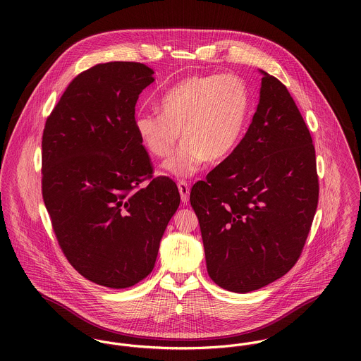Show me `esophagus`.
Wrapping results in <instances>:
<instances>
[{"instance_id": "esophagus-1", "label": "esophagus", "mask_w": 361, "mask_h": 361, "mask_svg": "<svg viewBox=\"0 0 361 361\" xmlns=\"http://www.w3.org/2000/svg\"><path fill=\"white\" fill-rule=\"evenodd\" d=\"M178 189H179V193H180V199L183 203H188L189 202V195H190V188L188 185V182L185 180H180L178 183Z\"/></svg>"}]
</instances>
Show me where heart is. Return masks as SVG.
Here are the masks:
<instances>
[{"instance_id": "1", "label": "heart", "mask_w": 361, "mask_h": 361, "mask_svg": "<svg viewBox=\"0 0 361 361\" xmlns=\"http://www.w3.org/2000/svg\"><path fill=\"white\" fill-rule=\"evenodd\" d=\"M158 112L140 111L135 130L150 154L164 158L180 136L186 140L165 161L166 171L179 178L196 173L203 162H218L233 153L243 137L250 93L235 75H196L168 89Z\"/></svg>"}]
</instances>
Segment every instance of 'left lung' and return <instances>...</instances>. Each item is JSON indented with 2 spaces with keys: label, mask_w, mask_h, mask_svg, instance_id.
Returning <instances> with one entry per match:
<instances>
[{
  "label": "left lung",
  "mask_w": 361,
  "mask_h": 361,
  "mask_svg": "<svg viewBox=\"0 0 361 361\" xmlns=\"http://www.w3.org/2000/svg\"><path fill=\"white\" fill-rule=\"evenodd\" d=\"M261 73L245 137L190 192L208 275L236 293L257 290L298 262L318 204L309 128L286 86Z\"/></svg>",
  "instance_id": "obj_1"
}]
</instances>
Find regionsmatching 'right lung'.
<instances>
[{
    "instance_id": "1",
    "label": "right lung",
    "mask_w": 361,
    "mask_h": 361,
    "mask_svg": "<svg viewBox=\"0 0 361 361\" xmlns=\"http://www.w3.org/2000/svg\"><path fill=\"white\" fill-rule=\"evenodd\" d=\"M140 62L99 63L79 73L47 118L42 190L58 245L86 279L123 289L154 268L180 196L135 130L139 94L154 82Z\"/></svg>"
}]
</instances>
